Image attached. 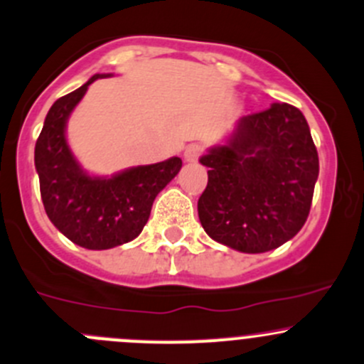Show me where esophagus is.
Here are the masks:
<instances>
[{
	"label": "esophagus",
	"mask_w": 364,
	"mask_h": 364,
	"mask_svg": "<svg viewBox=\"0 0 364 364\" xmlns=\"http://www.w3.org/2000/svg\"><path fill=\"white\" fill-rule=\"evenodd\" d=\"M204 153V146L203 144H190L188 147L185 149V161H188V164H193V161H197L200 158V154Z\"/></svg>",
	"instance_id": "34e87169"
}]
</instances>
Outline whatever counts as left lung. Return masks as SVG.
<instances>
[{
  "label": "left lung",
  "instance_id": "1",
  "mask_svg": "<svg viewBox=\"0 0 364 364\" xmlns=\"http://www.w3.org/2000/svg\"><path fill=\"white\" fill-rule=\"evenodd\" d=\"M199 220L215 242L247 254L277 249L304 225L318 178L306 117L288 103L245 115L225 146L200 158Z\"/></svg>",
  "mask_w": 364,
  "mask_h": 364
}]
</instances>
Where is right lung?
<instances>
[{
  "mask_svg": "<svg viewBox=\"0 0 364 364\" xmlns=\"http://www.w3.org/2000/svg\"><path fill=\"white\" fill-rule=\"evenodd\" d=\"M110 74H96L49 108L35 144V168L49 220L63 236L90 250H105L132 242L142 232L158 193L181 171L174 156L140 165L112 178L88 176L70 153L65 126L88 85Z\"/></svg>",
  "mask_w": 364,
  "mask_h": 364,
  "instance_id": "1",
  "label": "right lung"
}]
</instances>
